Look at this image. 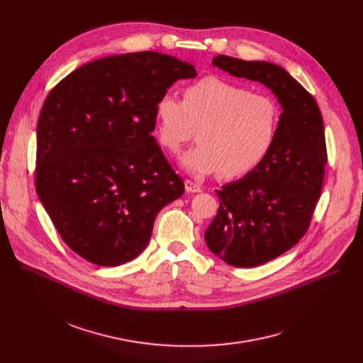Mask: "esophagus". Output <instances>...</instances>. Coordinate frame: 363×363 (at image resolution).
<instances>
[{
    "instance_id": "1",
    "label": "esophagus",
    "mask_w": 363,
    "mask_h": 363,
    "mask_svg": "<svg viewBox=\"0 0 363 363\" xmlns=\"http://www.w3.org/2000/svg\"><path fill=\"white\" fill-rule=\"evenodd\" d=\"M185 189H186V192H201L202 191V188L198 184L192 182L191 179L185 181Z\"/></svg>"
}]
</instances>
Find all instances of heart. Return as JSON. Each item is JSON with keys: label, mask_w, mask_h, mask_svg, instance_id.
<instances>
[{"label": "heart", "mask_w": 363, "mask_h": 363, "mask_svg": "<svg viewBox=\"0 0 363 363\" xmlns=\"http://www.w3.org/2000/svg\"><path fill=\"white\" fill-rule=\"evenodd\" d=\"M280 119L273 97L216 76L189 84L184 100L165 93L157 103L158 138L168 152L178 153L198 129L199 143L182 157L195 177L238 178L252 171L273 147Z\"/></svg>", "instance_id": "1"}]
</instances>
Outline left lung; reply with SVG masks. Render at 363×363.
<instances>
[{
	"label": "left lung",
	"instance_id": "obj_1",
	"mask_svg": "<svg viewBox=\"0 0 363 363\" xmlns=\"http://www.w3.org/2000/svg\"><path fill=\"white\" fill-rule=\"evenodd\" d=\"M213 65L267 86L283 108L267 157L217 191L220 208L205 231L206 245L227 264L257 267L296 245L312 221L328 162L323 118L315 97L274 63L221 55Z\"/></svg>",
	"mask_w": 363,
	"mask_h": 363
}]
</instances>
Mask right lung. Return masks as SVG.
Wrapping results in <instances>:
<instances>
[{"instance_id":"add662e5","label":"right lung","mask_w":363,"mask_h":363,"mask_svg":"<svg viewBox=\"0 0 363 363\" xmlns=\"http://www.w3.org/2000/svg\"><path fill=\"white\" fill-rule=\"evenodd\" d=\"M192 65L139 51L80 66L53 87L37 125L35 189L63 241L84 260L121 266L147 245L184 181L152 132L158 99Z\"/></svg>"}]
</instances>
